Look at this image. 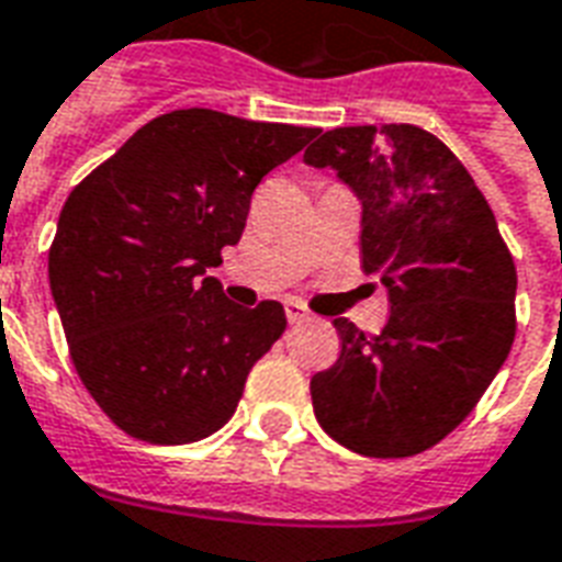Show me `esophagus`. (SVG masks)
Returning <instances> with one entry per match:
<instances>
[{"label": "esophagus", "mask_w": 562, "mask_h": 562, "mask_svg": "<svg viewBox=\"0 0 562 562\" xmlns=\"http://www.w3.org/2000/svg\"><path fill=\"white\" fill-rule=\"evenodd\" d=\"M285 318H289L292 325H301V322L310 318V310H306L301 301H285Z\"/></svg>", "instance_id": "1"}]
</instances>
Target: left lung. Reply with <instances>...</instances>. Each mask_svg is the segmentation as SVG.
Returning a JSON list of instances; mask_svg holds the SVG:
<instances>
[{"mask_svg":"<svg viewBox=\"0 0 562 562\" xmlns=\"http://www.w3.org/2000/svg\"><path fill=\"white\" fill-rule=\"evenodd\" d=\"M304 161L364 204L361 268L389 289L379 334L334 318L340 358L310 382L325 434L367 458H413L482 401L515 342L518 270L494 210L442 140L409 123L313 132Z\"/></svg>","mask_w":562,"mask_h":562,"instance_id":"obj_1","label":"left lung"}]
</instances>
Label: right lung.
Instances as JSON below:
<instances>
[{
    "label": "right lung",
    "mask_w": 562,
    "mask_h": 562,
    "mask_svg": "<svg viewBox=\"0 0 562 562\" xmlns=\"http://www.w3.org/2000/svg\"><path fill=\"white\" fill-rule=\"evenodd\" d=\"M313 132L183 108L71 189L47 252L50 292L71 364L120 430L186 446L234 415L285 310H240L204 273L240 240L265 173Z\"/></svg>",
    "instance_id": "obj_1"
}]
</instances>
